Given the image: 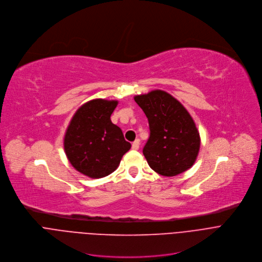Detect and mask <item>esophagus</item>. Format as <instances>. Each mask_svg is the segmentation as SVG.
<instances>
[{
	"label": "esophagus",
	"instance_id": "esophagus-1",
	"mask_svg": "<svg viewBox=\"0 0 262 262\" xmlns=\"http://www.w3.org/2000/svg\"><path fill=\"white\" fill-rule=\"evenodd\" d=\"M139 145H140V140L139 139H135L132 143V148L133 149H138L139 148Z\"/></svg>",
	"mask_w": 262,
	"mask_h": 262
}]
</instances>
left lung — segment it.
Here are the masks:
<instances>
[{"instance_id": "left-lung-1", "label": "left lung", "mask_w": 262, "mask_h": 262, "mask_svg": "<svg viewBox=\"0 0 262 262\" xmlns=\"http://www.w3.org/2000/svg\"><path fill=\"white\" fill-rule=\"evenodd\" d=\"M134 100L148 121L149 137L142 152L149 167L164 177L188 170L197 158L200 137L187 110L161 90L135 96Z\"/></svg>"}]
</instances>
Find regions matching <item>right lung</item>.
I'll list each match as a JSON object with an SVG mask.
<instances>
[{"mask_svg":"<svg viewBox=\"0 0 262 262\" xmlns=\"http://www.w3.org/2000/svg\"><path fill=\"white\" fill-rule=\"evenodd\" d=\"M118 101L95 99L73 116L64 138V148L72 166L80 173L100 179L114 172L131 143L111 116Z\"/></svg>","mask_w":262,"mask_h":262,"instance_id":"right-lung-1","label":"right lung"}]
</instances>
